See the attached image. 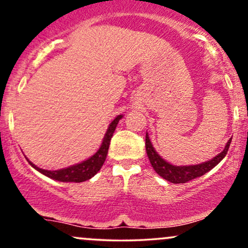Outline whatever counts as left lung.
<instances>
[{"mask_svg":"<svg viewBox=\"0 0 248 248\" xmlns=\"http://www.w3.org/2000/svg\"><path fill=\"white\" fill-rule=\"evenodd\" d=\"M231 140L232 139H230L227 141L223 152L219 153L217 156H215L210 161L203 162L201 164H193V166L192 164L191 166H175V164L169 163L164 158H162L155 150V148L153 147V143L150 141L148 133H146V150L148 158H149L150 163H152V167L162 178L175 184L186 183V182L191 181L193 178L205 175L207 171H210V170L217 166L219 162L226 156Z\"/></svg>","mask_w":248,"mask_h":248,"instance_id":"1","label":"left lung"}]
</instances>
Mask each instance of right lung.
Returning a JSON list of instances; mask_svg holds the SVG:
<instances>
[{"label":"right lung","instance_id":"obj_1","mask_svg":"<svg viewBox=\"0 0 248 248\" xmlns=\"http://www.w3.org/2000/svg\"><path fill=\"white\" fill-rule=\"evenodd\" d=\"M124 115H118L116 118L109 124V126L107 128V132L105 134L104 139H102V143L100 148L98 149L94 155L88 157L87 160L80 162V163L73 164V166L64 168V169H58V170H45L41 169L32 162L28 160L30 163V166L35 168L37 171H39L43 175H45L46 177L55 179L58 182H76V183H80V182H85L87 179L92 178L99 170L101 169L102 164L105 163L106 160V156L108 154V148H109L110 139H112L113 133H114L116 126H118V122L120 121Z\"/></svg>","mask_w":248,"mask_h":248}]
</instances>
